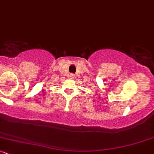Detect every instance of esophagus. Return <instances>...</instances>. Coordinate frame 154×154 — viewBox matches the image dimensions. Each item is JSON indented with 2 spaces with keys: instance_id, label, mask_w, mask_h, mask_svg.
I'll return each mask as SVG.
<instances>
[{
  "instance_id": "obj_1",
  "label": "esophagus",
  "mask_w": 154,
  "mask_h": 154,
  "mask_svg": "<svg viewBox=\"0 0 154 154\" xmlns=\"http://www.w3.org/2000/svg\"><path fill=\"white\" fill-rule=\"evenodd\" d=\"M69 77H70V79H73V78H74V75H73V74H70V75H69Z\"/></svg>"
}]
</instances>
